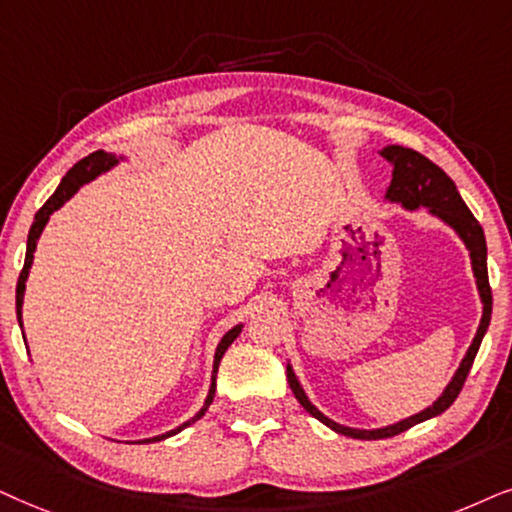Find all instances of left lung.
Wrapping results in <instances>:
<instances>
[{"label": "left lung", "mask_w": 512, "mask_h": 512, "mask_svg": "<svg viewBox=\"0 0 512 512\" xmlns=\"http://www.w3.org/2000/svg\"><path fill=\"white\" fill-rule=\"evenodd\" d=\"M381 156L393 163V180H391V187H388V192H386V199L403 203V206L410 210L426 206L433 215H438L440 220H445L449 227H452L456 234L463 238V243L468 245L470 262H473V274H475V278H478V290H480L482 304H485V311H482L478 335H475L473 344H470L466 358L461 360V367L456 370L454 379L449 381L445 393L435 400L433 407L414 414V417H410V419L398 421V424H393V426L377 428V431H358V428H346L342 424H337V421L327 419L323 412H318L316 407L309 403V398H306L302 386H299L295 372H292V367L288 365V384L292 388V393H295V398L299 400V405H302L304 410L311 414V417H316L318 421H323L325 426H330L332 431L349 435V438H356V440L393 438V435H400L403 431H407V428L417 426V424H421V421L438 417V414L445 412L447 407L452 405L456 398H459L461 388H463V384H466L470 367H473V360H475V356H478L482 337H485V332L489 327V318H492V288H489V276H487L485 231H482L480 222L475 220L466 203H463L461 194L456 192V185L452 182V177H449L440 166H435L431 159H426L424 154L414 152V149H410V147H400V145L384 147Z\"/></svg>", "instance_id": "left-lung-1"}]
</instances>
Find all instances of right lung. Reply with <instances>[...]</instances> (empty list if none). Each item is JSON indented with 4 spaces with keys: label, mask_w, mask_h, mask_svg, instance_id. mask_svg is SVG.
<instances>
[{
    "label": "right lung",
    "mask_w": 512,
    "mask_h": 512,
    "mask_svg": "<svg viewBox=\"0 0 512 512\" xmlns=\"http://www.w3.org/2000/svg\"><path fill=\"white\" fill-rule=\"evenodd\" d=\"M114 163H117V156L105 154V152H93V154L84 156V159H81L79 163H74V166L67 170V175L63 177V182H60V185H58L56 194H53L51 199L46 201L42 208L37 210V215H34L30 234H27L25 264H23V271H20L18 285H16V313H18V323L20 325H23V320H20V309H23L25 281H27V274H30V267H32V255H34V248H37V238H39V234H42V229L46 227V222H49V215L53 213V210H58L60 206H63V203L70 199V196L77 192V189L84 185V182L93 180V177H98L100 173H105V170H109V168L114 166ZM238 335H241V325H236L234 330H229L227 335L222 337L220 346H217V351H215V367H213V384H210V393H208V398H206V405L201 407V412L196 414L194 419H189L187 424H182L180 428H175V431H170L166 435H159V438H152V440H163V438H168V435H175L177 431H182V428H187L189 424H194L196 419H201L203 414H206V410H208L210 403H213V398H215V374H217V367H220V360L224 356V351L229 349L231 342H234ZM142 442H149V440H142Z\"/></svg>",
    "instance_id": "obj_1"
}]
</instances>
